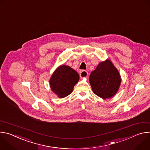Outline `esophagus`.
I'll return each mask as SVG.
<instances>
[{
	"instance_id": "esophagus-1",
	"label": "esophagus",
	"mask_w": 150,
	"mask_h": 150,
	"mask_svg": "<svg viewBox=\"0 0 150 150\" xmlns=\"http://www.w3.org/2000/svg\"><path fill=\"white\" fill-rule=\"evenodd\" d=\"M88 74L86 71H82L80 73V76L81 78H87L88 77Z\"/></svg>"
}]
</instances>
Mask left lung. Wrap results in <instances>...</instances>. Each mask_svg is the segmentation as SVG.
<instances>
[{"instance_id":"obj_1","label":"left lung","mask_w":150,"mask_h":150,"mask_svg":"<svg viewBox=\"0 0 150 150\" xmlns=\"http://www.w3.org/2000/svg\"><path fill=\"white\" fill-rule=\"evenodd\" d=\"M93 93L103 99L110 98L118 91L121 77L112 61L106 59L100 62L89 78Z\"/></svg>"}]
</instances>
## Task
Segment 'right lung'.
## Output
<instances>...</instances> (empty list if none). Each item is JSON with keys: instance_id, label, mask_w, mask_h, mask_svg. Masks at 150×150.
<instances>
[{"instance_id": "obj_1", "label": "right lung", "mask_w": 150, "mask_h": 150, "mask_svg": "<svg viewBox=\"0 0 150 150\" xmlns=\"http://www.w3.org/2000/svg\"><path fill=\"white\" fill-rule=\"evenodd\" d=\"M79 79V76L77 72L69 66L62 65L51 76L50 87L59 98H64L72 93Z\"/></svg>"}]
</instances>
